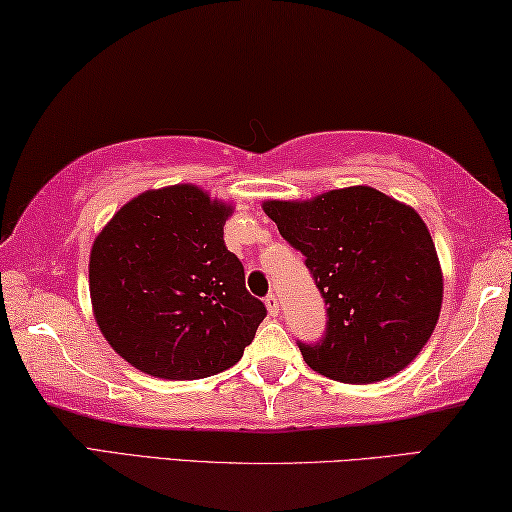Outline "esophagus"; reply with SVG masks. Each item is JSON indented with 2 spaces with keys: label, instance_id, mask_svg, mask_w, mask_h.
I'll return each mask as SVG.
<instances>
[{
  "label": "esophagus",
  "instance_id": "esophagus-1",
  "mask_svg": "<svg viewBox=\"0 0 512 512\" xmlns=\"http://www.w3.org/2000/svg\"><path fill=\"white\" fill-rule=\"evenodd\" d=\"M265 306L270 310V315H279V299H276V294H267L265 297Z\"/></svg>",
  "mask_w": 512,
  "mask_h": 512
}]
</instances>
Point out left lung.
Masks as SVG:
<instances>
[{"label":"left lung","mask_w":512,"mask_h":512,"mask_svg":"<svg viewBox=\"0 0 512 512\" xmlns=\"http://www.w3.org/2000/svg\"><path fill=\"white\" fill-rule=\"evenodd\" d=\"M263 211L306 256L326 301V333L299 342L312 371L346 384L391 378L432 337L443 272L423 218L371 186H348L306 202L267 200Z\"/></svg>","instance_id":"1"}]
</instances>
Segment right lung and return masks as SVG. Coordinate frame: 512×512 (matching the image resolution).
I'll use <instances>...</instances> for the list:
<instances>
[{
    "mask_svg": "<svg viewBox=\"0 0 512 512\" xmlns=\"http://www.w3.org/2000/svg\"><path fill=\"white\" fill-rule=\"evenodd\" d=\"M231 206L193 184L134 197L98 233L89 256L96 324L134 369L164 380L227 371L267 310L224 245Z\"/></svg>",
    "mask_w": 512,
    "mask_h": 512,
    "instance_id": "1",
    "label": "right lung"
}]
</instances>
